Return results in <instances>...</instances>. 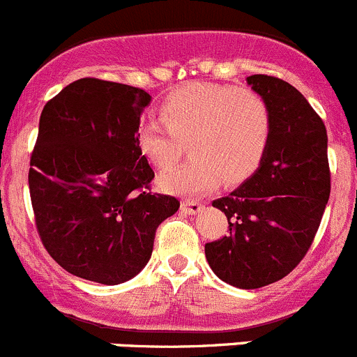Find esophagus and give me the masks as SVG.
<instances>
[{
    "mask_svg": "<svg viewBox=\"0 0 357 357\" xmlns=\"http://www.w3.org/2000/svg\"><path fill=\"white\" fill-rule=\"evenodd\" d=\"M204 208V205L200 202H195V200H183L181 202V212L183 213H190V215H195L198 213L200 210Z\"/></svg>",
    "mask_w": 357,
    "mask_h": 357,
    "instance_id": "1",
    "label": "esophagus"
}]
</instances>
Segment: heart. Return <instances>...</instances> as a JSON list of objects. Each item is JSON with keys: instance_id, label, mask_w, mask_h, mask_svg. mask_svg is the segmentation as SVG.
<instances>
[{"instance_id": "b5f03b06", "label": "heart", "mask_w": 357, "mask_h": 357, "mask_svg": "<svg viewBox=\"0 0 357 357\" xmlns=\"http://www.w3.org/2000/svg\"><path fill=\"white\" fill-rule=\"evenodd\" d=\"M162 119H145L137 145L152 166L171 167L190 140L193 159L160 176L169 193L202 195L220 179L239 183L260 164L270 138V109L250 89L195 82L169 93Z\"/></svg>"}]
</instances>
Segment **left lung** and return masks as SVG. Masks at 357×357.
<instances>
[{
	"label": "left lung",
	"mask_w": 357,
	"mask_h": 357,
	"mask_svg": "<svg viewBox=\"0 0 357 357\" xmlns=\"http://www.w3.org/2000/svg\"><path fill=\"white\" fill-rule=\"evenodd\" d=\"M270 109V138L257 171L227 197L229 234L205 245L210 268L224 282L258 289L303 260L330 197L327 130L298 89L267 75L246 78Z\"/></svg>",
	"instance_id": "8db88e82"
}]
</instances>
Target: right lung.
Masks as SVG:
<instances>
[{
  "label": "right lung",
  "mask_w": 357,
  "mask_h": 357,
  "mask_svg": "<svg viewBox=\"0 0 357 357\" xmlns=\"http://www.w3.org/2000/svg\"><path fill=\"white\" fill-rule=\"evenodd\" d=\"M145 90L80 78L44 106L29 188L47 253L66 272L116 286L152 257L155 229L179 202L152 195L153 171L137 145Z\"/></svg>",
  "instance_id": "1"
}]
</instances>
